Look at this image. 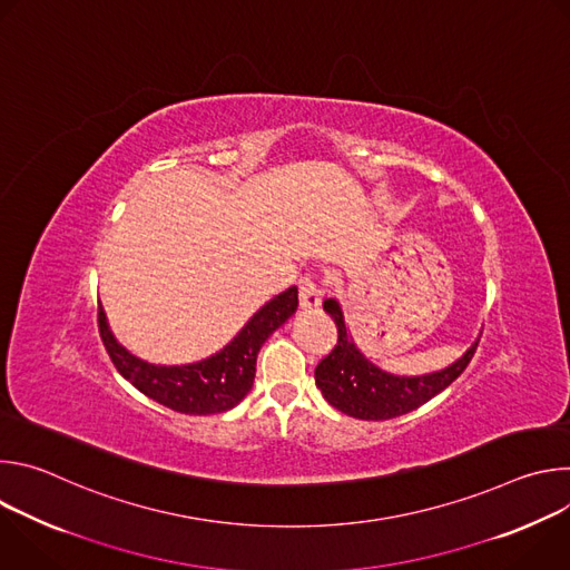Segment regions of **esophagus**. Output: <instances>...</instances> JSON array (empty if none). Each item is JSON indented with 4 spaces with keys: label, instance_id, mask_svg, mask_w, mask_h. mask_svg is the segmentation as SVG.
<instances>
[{
    "label": "esophagus",
    "instance_id": "34e87169",
    "mask_svg": "<svg viewBox=\"0 0 570 570\" xmlns=\"http://www.w3.org/2000/svg\"><path fill=\"white\" fill-rule=\"evenodd\" d=\"M322 286L315 277H302L299 279V306L302 308H317L322 304Z\"/></svg>",
    "mask_w": 570,
    "mask_h": 570
}]
</instances>
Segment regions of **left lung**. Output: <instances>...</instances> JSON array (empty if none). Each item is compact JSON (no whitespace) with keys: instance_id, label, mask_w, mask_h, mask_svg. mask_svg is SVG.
<instances>
[{"instance_id":"left-lung-1","label":"left lung","mask_w":570,"mask_h":570,"mask_svg":"<svg viewBox=\"0 0 570 570\" xmlns=\"http://www.w3.org/2000/svg\"><path fill=\"white\" fill-rule=\"evenodd\" d=\"M324 311L336 320L338 345L317 363L315 385L336 411L365 422H383L420 409L422 403L431 401L464 372L478 347L475 338V343L455 363L429 374H392L374 365L358 350L345 324L341 302L334 297L324 299Z\"/></svg>"}]
</instances>
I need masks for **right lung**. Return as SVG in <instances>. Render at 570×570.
Wrapping results in <instances>:
<instances>
[{"mask_svg": "<svg viewBox=\"0 0 570 570\" xmlns=\"http://www.w3.org/2000/svg\"><path fill=\"white\" fill-rule=\"evenodd\" d=\"M295 311L297 286H291L268 299L223 350L185 365H157L130 354L115 338L104 306H99V332L119 374L148 399L185 415H216L246 399L262 345Z\"/></svg>", "mask_w": 570, "mask_h": 570, "instance_id": "right-lung-1", "label": "right lung"}]
</instances>
